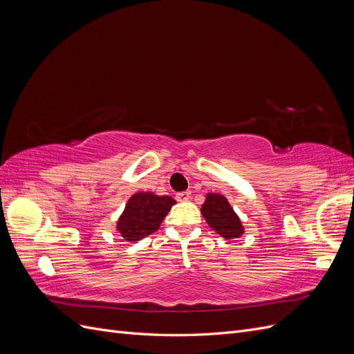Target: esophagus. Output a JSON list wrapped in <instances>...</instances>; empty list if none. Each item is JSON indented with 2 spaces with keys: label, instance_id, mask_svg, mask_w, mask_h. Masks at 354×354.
Here are the masks:
<instances>
[{
  "label": "esophagus",
  "instance_id": "esophagus-1",
  "mask_svg": "<svg viewBox=\"0 0 354 354\" xmlns=\"http://www.w3.org/2000/svg\"><path fill=\"white\" fill-rule=\"evenodd\" d=\"M177 201H187L190 199V192H180V194L176 195Z\"/></svg>",
  "mask_w": 354,
  "mask_h": 354
}]
</instances>
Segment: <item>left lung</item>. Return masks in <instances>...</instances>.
I'll use <instances>...</instances> for the list:
<instances>
[{
	"mask_svg": "<svg viewBox=\"0 0 354 354\" xmlns=\"http://www.w3.org/2000/svg\"><path fill=\"white\" fill-rule=\"evenodd\" d=\"M201 212L209 224V227L216 230L224 239L239 238L243 233L242 223L236 212L233 211L227 199L221 195L208 194Z\"/></svg>",
	"mask_w": 354,
	"mask_h": 354,
	"instance_id": "left-lung-1",
	"label": "left lung"
}]
</instances>
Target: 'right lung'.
<instances>
[{
	"mask_svg": "<svg viewBox=\"0 0 354 354\" xmlns=\"http://www.w3.org/2000/svg\"><path fill=\"white\" fill-rule=\"evenodd\" d=\"M174 203L176 201L169 196H156L147 192L136 194L128 199L116 229L125 241H140L159 229Z\"/></svg>",
	"mask_w": 354,
	"mask_h": 354,
	"instance_id": "add662e5",
	"label": "right lung"
}]
</instances>
